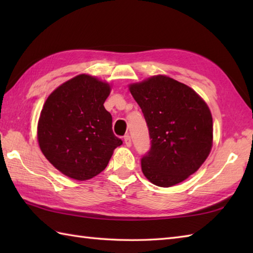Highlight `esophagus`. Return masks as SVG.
Masks as SVG:
<instances>
[{"label":"esophagus","instance_id":"1","mask_svg":"<svg viewBox=\"0 0 253 253\" xmlns=\"http://www.w3.org/2000/svg\"><path fill=\"white\" fill-rule=\"evenodd\" d=\"M124 142H125L126 147H131V139H130V136L129 135H126L125 137H124Z\"/></svg>","mask_w":253,"mask_h":253}]
</instances>
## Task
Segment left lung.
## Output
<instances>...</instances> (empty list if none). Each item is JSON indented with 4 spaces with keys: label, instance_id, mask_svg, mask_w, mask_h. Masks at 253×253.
Masks as SVG:
<instances>
[{
    "label": "left lung",
    "instance_id": "1",
    "mask_svg": "<svg viewBox=\"0 0 253 253\" xmlns=\"http://www.w3.org/2000/svg\"><path fill=\"white\" fill-rule=\"evenodd\" d=\"M149 128L151 148L141 159L143 175L171 187L199 169L213 142L212 115L195 90L163 75L129 85Z\"/></svg>",
    "mask_w": 253,
    "mask_h": 253
}]
</instances>
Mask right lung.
<instances>
[{
    "label": "right lung",
    "mask_w": 253,
    "mask_h": 253,
    "mask_svg": "<svg viewBox=\"0 0 253 253\" xmlns=\"http://www.w3.org/2000/svg\"><path fill=\"white\" fill-rule=\"evenodd\" d=\"M109 84L78 75L46 99L38 122V142L46 160L71 178L87 180L109 164L123 143L112 130V115L104 107Z\"/></svg>",
    "instance_id": "1"
}]
</instances>
